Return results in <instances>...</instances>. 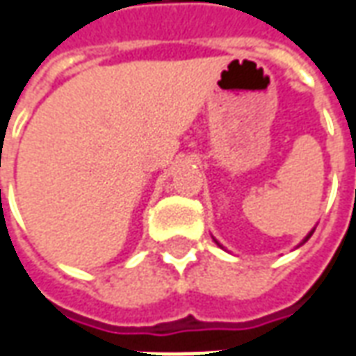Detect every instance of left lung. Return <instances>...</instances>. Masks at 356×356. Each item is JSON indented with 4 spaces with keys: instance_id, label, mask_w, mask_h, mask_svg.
Instances as JSON below:
<instances>
[{
    "instance_id": "left-lung-1",
    "label": "left lung",
    "mask_w": 356,
    "mask_h": 356,
    "mask_svg": "<svg viewBox=\"0 0 356 356\" xmlns=\"http://www.w3.org/2000/svg\"><path fill=\"white\" fill-rule=\"evenodd\" d=\"M310 236H312V232H310ZM310 236H308V238H310ZM308 238H306V239H304V241H308ZM304 241H302V243H304Z\"/></svg>"
}]
</instances>
